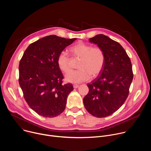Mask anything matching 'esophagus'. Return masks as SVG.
<instances>
[{
  "label": "esophagus",
  "instance_id": "1",
  "mask_svg": "<svg viewBox=\"0 0 151 151\" xmlns=\"http://www.w3.org/2000/svg\"><path fill=\"white\" fill-rule=\"evenodd\" d=\"M79 87V85H77V84H74L73 85V88H78Z\"/></svg>",
  "mask_w": 151,
  "mask_h": 151
}]
</instances>
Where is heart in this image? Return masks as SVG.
<instances>
[{"label": "heart", "instance_id": "1", "mask_svg": "<svg viewBox=\"0 0 151 151\" xmlns=\"http://www.w3.org/2000/svg\"><path fill=\"white\" fill-rule=\"evenodd\" d=\"M72 55L80 58L78 63V70H71L65 76L67 82L78 83L94 78L101 72L105 63V54L99 47L79 43L70 49ZM57 64L63 72H68L70 69V59L65 52H61L57 57Z\"/></svg>", "mask_w": 151, "mask_h": 151}]
</instances>
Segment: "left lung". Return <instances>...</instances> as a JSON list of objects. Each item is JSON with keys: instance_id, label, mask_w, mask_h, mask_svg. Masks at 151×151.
<instances>
[{"instance_id": "1", "label": "left lung", "mask_w": 151, "mask_h": 151, "mask_svg": "<svg viewBox=\"0 0 151 151\" xmlns=\"http://www.w3.org/2000/svg\"><path fill=\"white\" fill-rule=\"evenodd\" d=\"M89 40L103 50L105 63L100 76L87 84L89 92L83 101L90 114L103 118L115 112L126 100L133 78L132 64L118 42L102 34Z\"/></svg>"}]
</instances>
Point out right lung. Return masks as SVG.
<instances>
[{"label":"right lung","mask_w":151,"mask_h":151,"mask_svg":"<svg viewBox=\"0 0 151 151\" xmlns=\"http://www.w3.org/2000/svg\"><path fill=\"white\" fill-rule=\"evenodd\" d=\"M76 39L56 35L42 37L31 44L20 60L19 84L28 105L40 116L53 118L66 108L73 87L70 83L63 84L64 77L57 60Z\"/></svg>","instance_id":"obj_1"}]
</instances>
